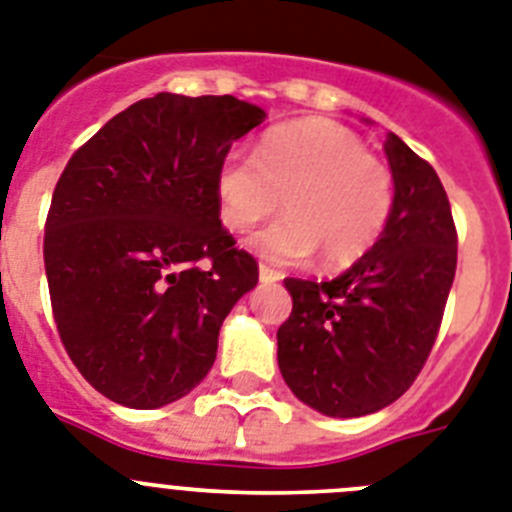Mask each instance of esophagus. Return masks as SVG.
I'll list each match as a JSON object with an SVG mask.
<instances>
[{"label":"esophagus","mask_w":512,"mask_h":512,"mask_svg":"<svg viewBox=\"0 0 512 512\" xmlns=\"http://www.w3.org/2000/svg\"><path fill=\"white\" fill-rule=\"evenodd\" d=\"M257 273H260V283H275V281H281V273L273 268H268V265H260L257 268Z\"/></svg>","instance_id":"1"}]
</instances>
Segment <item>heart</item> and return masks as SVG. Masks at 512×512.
<instances>
[{"instance_id":"obj_1","label":"heart","mask_w":512,"mask_h":512,"mask_svg":"<svg viewBox=\"0 0 512 512\" xmlns=\"http://www.w3.org/2000/svg\"><path fill=\"white\" fill-rule=\"evenodd\" d=\"M288 211L250 239L265 260L301 262L322 252L327 268L361 260L389 221L394 182L350 128L306 118L265 133L255 157L229 154L216 172L221 224L244 234L278 208Z\"/></svg>"}]
</instances>
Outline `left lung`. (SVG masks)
<instances>
[{
    "instance_id": "left-lung-1",
    "label": "left lung",
    "mask_w": 512,
    "mask_h": 512,
    "mask_svg": "<svg viewBox=\"0 0 512 512\" xmlns=\"http://www.w3.org/2000/svg\"><path fill=\"white\" fill-rule=\"evenodd\" d=\"M394 203L379 242L332 281L286 278L283 381L311 410L363 417L397 402L428 361L456 275L448 195L399 136L384 141Z\"/></svg>"
}]
</instances>
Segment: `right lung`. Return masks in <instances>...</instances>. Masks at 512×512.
Wrapping results in <instances>:
<instances>
[{
  "instance_id": "add662e5",
  "label": "right lung",
  "mask_w": 512,
  "mask_h": 512,
  "mask_svg": "<svg viewBox=\"0 0 512 512\" xmlns=\"http://www.w3.org/2000/svg\"><path fill=\"white\" fill-rule=\"evenodd\" d=\"M265 110L159 92L110 118L53 190L43 257L66 353L102 397L157 410L206 379L219 330L257 286L221 226L216 172Z\"/></svg>"
}]
</instances>
